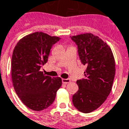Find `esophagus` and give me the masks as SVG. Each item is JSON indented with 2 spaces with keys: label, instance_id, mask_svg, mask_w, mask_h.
Here are the masks:
<instances>
[{
  "label": "esophagus",
  "instance_id": "1",
  "mask_svg": "<svg viewBox=\"0 0 129 129\" xmlns=\"http://www.w3.org/2000/svg\"><path fill=\"white\" fill-rule=\"evenodd\" d=\"M62 83H64V84H67V83H70V79H62Z\"/></svg>",
  "mask_w": 129,
  "mask_h": 129
}]
</instances>
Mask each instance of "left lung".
I'll return each mask as SVG.
<instances>
[{
	"mask_svg": "<svg viewBox=\"0 0 129 129\" xmlns=\"http://www.w3.org/2000/svg\"><path fill=\"white\" fill-rule=\"evenodd\" d=\"M71 39L77 46L81 63L86 66L85 77L77 81L79 90L72 102L79 111L90 113L104 102L111 92L115 73L114 57L110 46L91 33Z\"/></svg>",
	"mask_w": 129,
	"mask_h": 129,
	"instance_id": "left-lung-1",
	"label": "left lung"
}]
</instances>
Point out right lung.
<instances>
[{
    "mask_svg": "<svg viewBox=\"0 0 129 129\" xmlns=\"http://www.w3.org/2000/svg\"><path fill=\"white\" fill-rule=\"evenodd\" d=\"M59 39L35 32L22 38L15 46L12 58L13 86L19 99L31 110L48 108L61 86V78H51L41 71L48 61L52 46Z\"/></svg>",
    "mask_w": 129,
    "mask_h": 129,
    "instance_id": "right-lung-1",
    "label": "right lung"
}]
</instances>
